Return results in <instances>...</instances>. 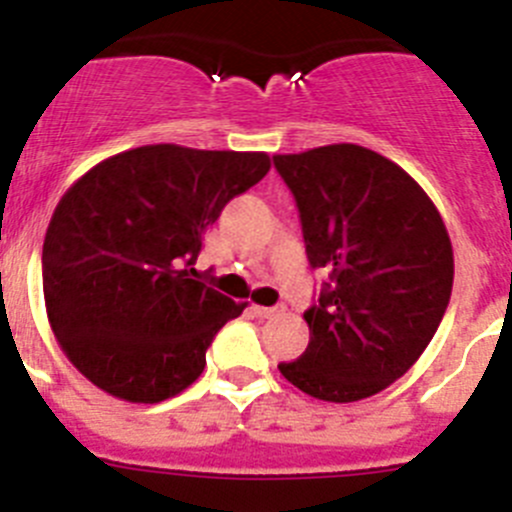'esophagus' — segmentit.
I'll use <instances>...</instances> for the list:
<instances>
[{"mask_svg":"<svg viewBox=\"0 0 512 512\" xmlns=\"http://www.w3.org/2000/svg\"><path fill=\"white\" fill-rule=\"evenodd\" d=\"M286 311V306H253V314L261 316V319H274Z\"/></svg>","mask_w":512,"mask_h":512,"instance_id":"esophagus-1","label":"esophagus"}]
</instances>
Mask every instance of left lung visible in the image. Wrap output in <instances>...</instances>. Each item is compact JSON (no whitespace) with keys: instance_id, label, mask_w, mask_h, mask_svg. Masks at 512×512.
<instances>
[{"instance_id":"8db88e82","label":"left lung","mask_w":512,"mask_h":512,"mask_svg":"<svg viewBox=\"0 0 512 512\" xmlns=\"http://www.w3.org/2000/svg\"><path fill=\"white\" fill-rule=\"evenodd\" d=\"M299 208L306 259L324 269L304 311L309 347L279 369L324 402L387 389L420 359L452 294V243L410 173L354 143L274 155Z\"/></svg>"}]
</instances>
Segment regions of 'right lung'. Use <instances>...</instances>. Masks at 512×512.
<instances>
[{"label": "right lung", "mask_w": 512, "mask_h": 512, "mask_svg": "<svg viewBox=\"0 0 512 512\" xmlns=\"http://www.w3.org/2000/svg\"><path fill=\"white\" fill-rule=\"evenodd\" d=\"M271 168L266 153L160 143L102 160L60 198L42 246L47 319L77 372L125 402L191 387L236 304L196 276L203 233Z\"/></svg>", "instance_id": "obj_1"}]
</instances>
